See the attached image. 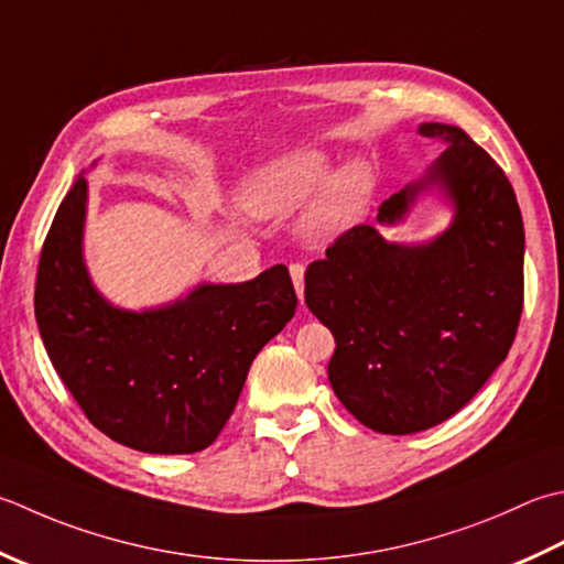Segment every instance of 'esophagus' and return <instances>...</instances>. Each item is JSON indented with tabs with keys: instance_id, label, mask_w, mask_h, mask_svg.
Returning a JSON list of instances; mask_svg holds the SVG:
<instances>
[{
	"instance_id": "34e87169",
	"label": "esophagus",
	"mask_w": 564,
	"mask_h": 564,
	"mask_svg": "<svg viewBox=\"0 0 564 564\" xmlns=\"http://www.w3.org/2000/svg\"><path fill=\"white\" fill-rule=\"evenodd\" d=\"M291 279H293V285H295V293H297V301L303 303V289H305V267L303 263H291Z\"/></svg>"
}]
</instances>
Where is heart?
Returning a JSON list of instances; mask_svg holds the SVG:
<instances>
[{
    "label": "heart",
    "instance_id": "1",
    "mask_svg": "<svg viewBox=\"0 0 564 564\" xmlns=\"http://www.w3.org/2000/svg\"><path fill=\"white\" fill-rule=\"evenodd\" d=\"M329 159L317 149L297 151L269 163L253 175L245 203L259 217H283L311 200L307 235L319 241H333L359 225L373 193V171L367 161L355 159L341 163L327 175Z\"/></svg>",
    "mask_w": 564,
    "mask_h": 564
}]
</instances>
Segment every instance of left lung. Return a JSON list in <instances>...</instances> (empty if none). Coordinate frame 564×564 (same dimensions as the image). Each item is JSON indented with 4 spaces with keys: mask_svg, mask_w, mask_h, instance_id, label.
<instances>
[{
    "mask_svg": "<svg viewBox=\"0 0 564 564\" xmlns=\"http://www.w3.org/2000/svg\"><path fill=\"white\" fill-rule=\"evenodd\" d=\"M417 134L447 149L379 207L395 225L430 187L455 207L425 245L371 225L337 237L305 271V303L335 335L327 377L341 405L383 435H411L465 408L509 355L523 313V217L487 151L452 124Z\"/></svg>",
    "mask_w": 564,
    "mask_h": 564,
    "instance_id": "left-lung-1",
    "label": "left lung"
}]
</instances>
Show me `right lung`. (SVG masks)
<instances>
[{
  "mask_svg": "<svg viewBox=\"0 0 564 564\" xmlns=\"http://www.w3.org/2000/svg\"><path fill=\"white\" fill-rule=\"evenodd\" d=\"M87 181L63 197L43 241L39 333L73 399L115 443L151 455H191L223 433L253 357L295 315L283 263L247 283H200L151 311H121L83 259Z\"/></svg>",
  "mask_w": 564,
  "mask_h": 564,
  "instance_id": "right-lung-1",
  "label": "right lung"
}]
</instances>
